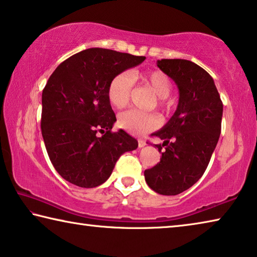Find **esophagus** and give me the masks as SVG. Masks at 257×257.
<instances>
[{"label":"esophagus","instance_id":"34e87169","mask_svg":"<svg viewBox=\"0 0 257 257\" xmlns=\"http://www.w3.org/2000/svg\"><path fill=\"white\" fill-rule=\"evenodd\" d=\"M138 146H139V148H144L145 146H147V144H146V141H144V140H139Z\"/></svg>","mask_w":257,"mask_h":257}]
</instances>
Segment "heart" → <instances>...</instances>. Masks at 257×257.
Masks as SVG:
<instances>
[{
    "mask_svg": "<svg viewBox=\"0 0 257 257\" xmlns=\"http://www.w3.org/2000/svg\"><path fill=\"white\" fill-rule=\"evenodd\" d=\"M133 81L145 85L154 92L158 99H166L171 93L172 83L163 71L154 70L148 73H120L113 77L108 85V100L112 107L121 109L130 102ZM161 119L154 113H145L137 110L121 112L118 116V126L134 137H144L157 128Z\"/></svg>",
    "mask_w": 257,
    "mask_h": 257,
    "instance_id": "1",
    "label": "heart"
}]
</instances>
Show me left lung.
Masks as SVG:
<instances>
[{
	"label": "left lung",
	"mask_w": 257,
	"mask_h": 257,
	"mask_svg": "<svg viewBox=\"0 0 257 257\" xmlns=\"http://www.w3.org/2000/svg\"><path fill=\"white\" fill-rule=\"evenodd\" d=\"M157 67L178 85L179 102L170 120L154 133L161 162L145 171L148 186L161 195L175 196L204 174L221 134L223 104L207 71L184 59H162ZM165 146V149L162 147Z\"/></svg>",
	"instance_id": "1"
}]
</instances>
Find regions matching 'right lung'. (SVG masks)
<instances>
[{"label":"right lung","instance_id":"1","mask_svg":"<svg viewBox=\"0 0 257 257\" xmlns=\"http://www.w3.org/2000/svg\"><path fill=\"white\" fill-rule=\"evenodd\" d=\"M146 57L92 48L59 65L42 93V136L56 171L68 182L94 188L106 182L115 164L138 141L119 128L108 100V85ZM100 132L102 136H98Z\"/></svg>","mask_w":257,"mask_h":257}]
</instances>
